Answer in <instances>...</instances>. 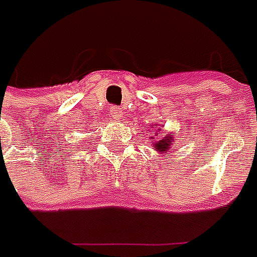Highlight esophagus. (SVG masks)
I'll list each match as a JSON object with an SVG mask.
<instances>
[{"label": "esophagus", "mask_w": 257, "mask_h": 257, "mask_svg": "<svg viewBox=\"0 0 257 257\" xmlns=\"http://www.w3.org/2000/svg\"><path fill=\"white\" fill-rule=\"evenodd\" d=\"M110 114H111V117H113V118L120 120V118H121V115H123V111H121V108H120V107H117V105H111V107H110Z\"/></svg>", "instance_id": "esophagus-1"}]
</instances>
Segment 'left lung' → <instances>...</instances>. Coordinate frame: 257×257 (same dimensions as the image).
Instances as JSON below:
<instances>
[{
    "instance_id": "left-lung-1",
    "label": "left lung",
    "mask_w": 257,
    "mask_h": 257,
    "mask_svg": "<svg viewBox=\"0 0 257 257\" xmlns=\"http://www.w3.org/2000/svg\"><path fill=\"white\" fill-rule=\"evenodd\" d=\"M173 136H174V134H167V136H164L162 140H159L157 143H154L153 149H156L157 152H167V150L170 149V146L174 143V142H173Z\"/></svg>"
}]
</instances>
